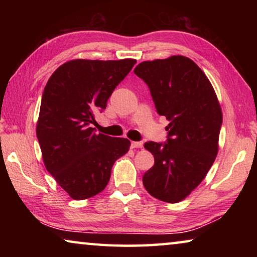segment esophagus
<instances>
[{
  "label": "esophagus",
  "mask_w": 257,
  "mask_h": 257,
  "mask_svg": "<svg viewBox=\"0 0 257 257\" xmlns=\"http://www.w3.org/2000/svg\"><path fill=\"white\" fill-rule=\"evenodd\" d=\"M143 143L142 142H132V149H142Z\"/></svg>",
  "instance_id": "esophagus-1"
}]
</instances>
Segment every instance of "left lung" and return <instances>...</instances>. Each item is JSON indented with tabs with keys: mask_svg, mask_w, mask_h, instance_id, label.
<instances>
[{
	"mask_svg": "<svg viewBox=\"0 0 257 257\" xmlns=\"http://www.w3.org/2000/svg\"><path fill=\"white\" fill-rule=\"evenodd\" d=\"M134 72L149 86L159 114L170 121L165 144L145 143L155 162L143 184L153 197L178 203L201 184L216 158L219 99L205 73L187 56L144 61Z\"/></svg>",
	"mask_w": 257,
	"mask_h": 257,
	"instance_id": "left-lung-1",
	"label": "left lung"
}]
</instances>
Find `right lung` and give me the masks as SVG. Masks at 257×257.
<instances>
[{"mask_svg":"<svg viewBox=\"0 0 257 257\" xmlns=\"http://www.w3.org/2000/svg\"><path fill=\"white\" fill-rule=\"evenodd\" d=\"M135 63L75 59L56 69L45 86L36 125L43 162L76 201L104 190L113 164L129 151L127 138L96 134L90 123Z\"/></svg>","mask_w":257,"mask_h":257,"instance_id":"obj_1","label":"right lung"}]
</instances>
